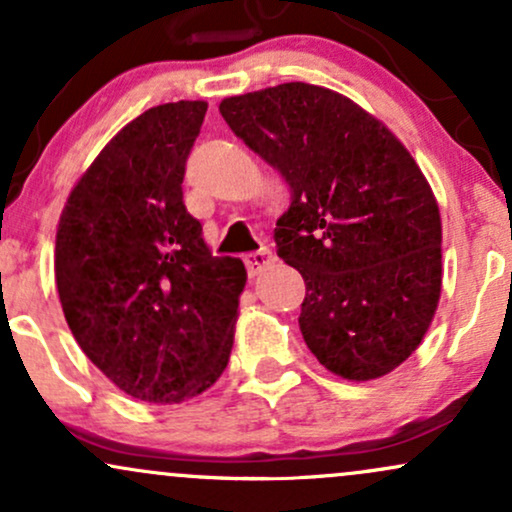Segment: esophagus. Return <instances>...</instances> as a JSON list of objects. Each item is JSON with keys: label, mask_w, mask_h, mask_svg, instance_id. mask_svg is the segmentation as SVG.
<instances>
[{"label": "esophagus", "mask_w": 512, "mask_h": 512, "mask_svg": "<svg viewBox=\"0 0 512 512\" xmlns=\"http://www.w3.org/2000/svg\"><path fill=\"white\" fill-rule=\"evenodd\" d=\"M269 264H274V255L269 248H262V250L252 252V255H245V267H248L250 276L262 274Z\"/></svg>", "instance_id": "obj_1"}]
</instances>
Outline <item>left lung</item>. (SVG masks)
<instances>
[{"mask_svg": "<svg viewBox=\"0 0 512 512\" xmlns=\"http://www.w3.org/2000/svg\"><path fill=\"white\" fill-rule=\"evenodd\" d=\"M223 120L291 192L276 255L305 279L303 339L330 373L383 378L419 349L443 286L436 195L395 134L325 86L223 98Z\"/></svg>", "mask_w": 512, "mask_h": 512, "instance_id": "8db88e82", "label": "left lung"}]
</instances>
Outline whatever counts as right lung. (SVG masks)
Returning a JSON list of instances; mask_svg holds the SVG:
<instances>
[{"label":"right lung","mask_w":512,"mask_h":512,"mask_svg":"<svg viewBox=\"0 0 512 512\" xmlns=\"http://www.w3.org/2000/svg\"><path fill=\"white\" fill-rule=\"evenodd\" d=\"M207 103L149 108L76 180L55 240L67 325L110 383L151 404L207 392L228 366L248 272L214 257L182 204Z\"/></svg>","instance_id":"1"}]
</instances>
